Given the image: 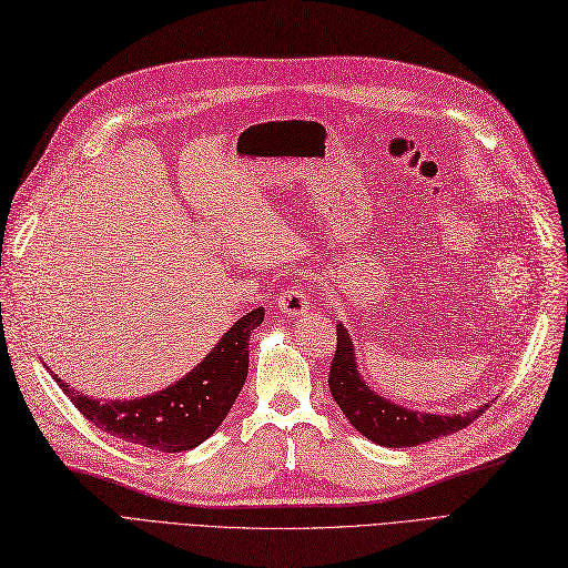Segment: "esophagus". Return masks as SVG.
<instances>
[{
    "mask_svg": "<svg viewBox=\"0 0 568 568\" xmlns=\"http://www.w3.org/2000/svg\"><path fill=\"white\" fill-rule=\"evenodd\" d=\"M277 307L288 315V317H301L307 311H311V301H307V291L303 286H286L280 298H277Z\"/></svg>",
    "mask_w": 568,
    "mask_h": 568,
    "instance_id": "esophagus-1",
    "label": "esophagus"
}]
</instances>
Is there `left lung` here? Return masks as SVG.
I'll return each instance as SVG.
<instances>
[{
  "label": "left lung",
  "instance_id": "8db88e82",
  "mask_svg": "<svg viewBox=\"0 0 568 568\" xmlns=\"http://www.w3.org/2000/svg\"><path fill=\"white\" fill-rule=\"evenodd\" d=\"M329 390L343 415L369 440L386 445V448H415L426 440L450 436L459 428L469 426L480 417L488 405L471 412V415H424L384 400L382 395L369 390L359 379L355 367L353 341L348 332L336 324V353L329 367Z\"/></svg>",
  "mask_w": 568,
  "mask_h": 568
}]
</instances>
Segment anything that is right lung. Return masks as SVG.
<instances>
[{"label": "right lung", "instance_id": "right-lung-1", "mask_svg": "<svg viewBox=\"0 0 568 568\" xmlns=\"http://www.w3.org/2000/svg\"><path fill=\"white\" fill-rule=\"evenodd\" d=\"M263 317V307L246 313L199 367L178 384L146 398L123 403L92 400L68 388L61 376H51L82 417L101 432L161 453L192 450L213 436L242 390L248 374V336L255 326H261Z\"/></svg>", "mask_w": 568, "mask_h": 568}]
</instances>
